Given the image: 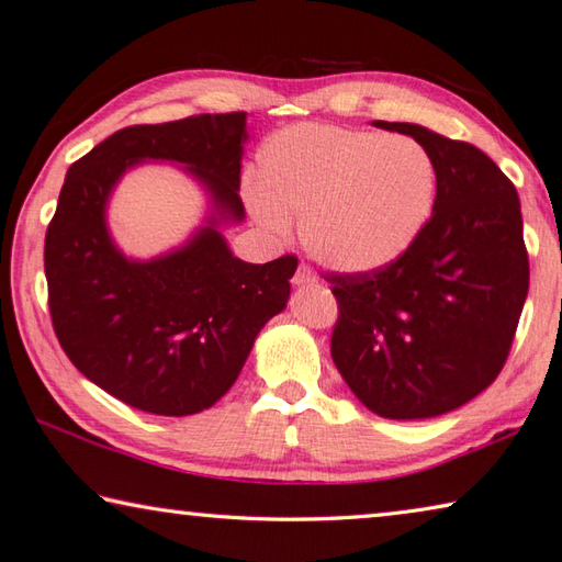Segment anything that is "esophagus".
Wrapping results in <instances>:
<instances>
[{
	"mask_svg": "<svg viewBox=\"0 0 562 562\" xmlns=\"http://www.w3.org/2000/svg\"><path fill=\"white\" fill-rule=\"evenodd\" d=\"M314 282H316V274L312 272V268L304 266V262H300V268H296L294 278H292L294 288H306V284H314Z\"/></svg>",
	"mask_w": 562,
	"mask_h": 562,
	"instance_id": "esophagus-1",
	"label": "esophagus"
}]
</instances>
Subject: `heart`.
Here are the masks:
<instances>
[{
    "label": "heart",
    "instance_id": "heart-1",
    "mask_svg": "<svg viewBox=\"0 0 562 562\" xmlns=\"http://www.w3.org/2000/svg\"><path fill=\"white\" fill-rule=\"evenodd\" d=\"M437 188L432 154L408 135L302 123L262 142L246 198L270 232L302 214V244L321 266L367 274L408 254L432 220Z\"/></svg>",
    "mask_w": 562,
    "mask_h": 562
}]
</instances>
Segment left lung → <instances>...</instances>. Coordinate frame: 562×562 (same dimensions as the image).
I'll return each instance as SVG.
<instances>
[{
	"label": "left lung",
	"instance_id": "obj_1",
	"mask_svg": "<svg viewBox=\"0 0 562 562\" xmlns=\"http://www.w3.org/2000/svg\"><path fill=\"white\" fill-rule=\"evenodd\" d=\"M372 125L432 154V220L405 256L367 274H328L338 300L330 355L345 384L389 420L469 403L503 369L529 292L521 205L497 164L415 123Z\"/></svg>",
	"mask_w": 562,
	"mask_h": 562
}]
</instances>
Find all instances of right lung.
<instances>
[{
  "label": "right lung",
  "instance_id": "obj_1",
  "mask_svg": "<svg viewBox=\"0 0 562 562\" xmlns=\"http://www.w3.org/2000/svg\"><path fill=\"white\" fill-rule=\"evenodd\" d=\"M246 113L193 115L117 130L69 166L45 234L50 316L79 372L154 415L212 408L241 374L260 328L290 300L294 256L246 262L224 226L246 217L238 198ZM139 162H173L209 195L206 222L186 245L127 259L108 229V202Z\"/></svg>",
  "mask_w": 562,
  "mask_h": 562
}]
</instances>
